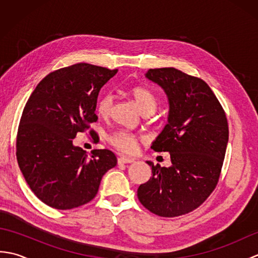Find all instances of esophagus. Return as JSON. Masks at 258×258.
Instances as JSON below:
<instances>
[{
  "mask_svg": "<svg viewBox=\"0 0 258 258\" xmlns=\"http://www.w3.org/2000/svg\"><path fill=\"white\" fill-rule=\"evenodd\" d=\"M135 160L134 158H131V157H125V156H120L118 158V164H130V163H133Z\"/></svg>",
  "mask_w": 258,
  "mask_h": 258,
  "instance_id": "esophagus-1",
  "label": "esophagus"
}]
</instances>
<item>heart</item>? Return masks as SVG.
Wrapping results in <instances>:
<instances>
[{
	"mask_svg": "<svg viewBox=\"0 0 258 258\" xmlns=\"http://www.w3.org/2000/svg\"><path fill=\"white\" fill-rule=\"evenodd\" d=\"M133 97L136 103L139 104L142 111L146 114L153 113L157 107L158 98L154 92L146 89L143 86L133 87L132 91ZM113 107V95L111 93H105L97 98L96 102V112L102 117H107L111 114ZM108 143L117 151L132 154L138 150L139 139L134 133L127 132V131H116L108 136Z\"/></svg>",
	"mask_w": 258,
	"mask_h": 258,
	"instance_id": "heart-1",
	"label": "heart"
}]
</instances>
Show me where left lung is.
I'll return each instance as SVG.
<instances>
[{"label": "left lung", "instance_id": "obj_1", "mask_svg": "<svg viewBox=\"0 0 258 258\" xmlns=\"http://www.w3.org/2000/svg\"><path fill=\"white\" fill-rule=\"evenodd\" d=\"M146 78L168 96V124L153 143L168 152L171 167L152 162V177L140 185L138 197L146 210L176 217L196 210L215 189L228 142L225 111L203 81L174 68L150 69Z\"/></svg>", "mask_w": 258, "mask_h": 258}]
</instances>
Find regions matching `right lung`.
<instances>
[{
	"label": "right lung",
	"instance_id": "add662e5",
	"mask_svg": "<svg viewBox=\"0 0 258 258\" xmlns=\"http://www.w3.org/2000/svg\"><path fill=\"white\" fill-rule=\"evenodd\" d=\"M117 73L89 63L58 69L46 75L27 100L16 135V158L33 193L56 210H72L91 202L103 175L117 158L109 150L86 151L73 145L76 134L97 120V96Z\"/></svg>",
	"mask_w": 258,
	"mask_h": 258
}]
</instances>
